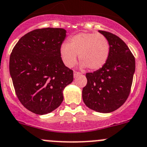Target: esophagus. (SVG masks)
<instances>
[{
    "mask_svg": "<svg viewBox=\"0 0 147 147\" xmlns=\"http://www.w3.org/2000/svg\"><path fill=\"white\" fill-rule=\"evenodd\" d=\"M79 75H80V72H74V78H78V76H79Z\"/></svg>",
    "mask_w": 147,
    "mask_h": 147,
    "instance_id": "obj_1",
    "label": "esophagus"
}]
</instances>
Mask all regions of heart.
<instances>
[{
    "mask_svg": "<svg viewBox=\"0 0 147 147\" xmlns=\"http://www.w3.org/2000/svg\"><path fill=\"white\" fill-rule=\"evenodd\" d=\"M110 55V44L102 34L81 32L69 39V44H62L60 55L64 64L72 67L79 55L82 68L89 67L91 70L102 68L108 61Z\"/></svg>",
    "mask_w": 147,
    "mask_h": 147,
    "instance_id": "obj_1",
    "label": "heart"
}]
</instances>
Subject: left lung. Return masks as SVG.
<instances>
[{
  "mask_svg": "<svg viewBox=\"0 0 147 147\" xmlns=\"http://www.w3.org/2000/svg\"><path fill=\"white\" fill-rule=\"evenodd\" d=\"M98 32L109 42V57L102 68L86 74L88 82L82 95L88 108L108 113L120 108L129 97L135 72V59L119 36L107 31Z\"/></svg>",
  "mask_w": 147,
  "mask_h": 147,
  "instance_id": "obj_1",
  "label": "left lung"
}]
</instances>
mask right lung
Returning <instances> with one entry per match:
<instances>
[{"instance_id": "right-lung-1", "label": "right lung", "mask_w": 147, "mask_h": 147, "mask_svg": "<svg viewBox=\"0 0 147 147\" xmlns=\"http://www.w3.org/2000/svg\"><path fill=\"white\" fill-rule=\"evenodd\" d=\"M66 34L59 28L34 30L18 40L11 54L9 71L16 93L21 104L36 114L57 108L63 101L64 89L73 81V71L60 55Z\"/></svg>"}]
</instances>
